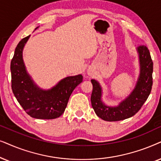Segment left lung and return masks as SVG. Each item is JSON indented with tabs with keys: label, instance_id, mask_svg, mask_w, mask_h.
<instances>
[{
	"label": "left lung",
	"instance_id": "1",
	"mask_svg": "<svg viewBox=\"0 0 161 161\" xmlns=\"http://www.w3.org/2000/svg\"><path fill=\"white\" fill-rule=\"evenodd\" d=\"M138 54L140 72L134 89L116 106H109L103 102L102 87L96 79H91L93 92L91 104L96 114L107 121H117L129 119L138 112L149 97L153 86V62L147 46L136 48Z\"/></svg>",
	"mask_w": 161,
	"mask_h": 161
}]
</instances>
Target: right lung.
Returning a JSON list of instances; mask_svg holds the SVG:
<instances>
[{
    "label": "right lung",
    "mask_w": 161,
    "mask_h": 161,
    "mask_svg": "<svg viewBox=\"0 0 161 161\" xmlns=\"http://www.w3.org/2000/svg\"><path fill=\"white\" fill-rule=\"evenodd\" d=\"M38 29L37 27L35 30ZM30 36L19 42L11 61L12 89L19 104L34 119H53L60 116L67 107L72 92L82 82V74L67 76L50 89L38 86L27 72L23 51Z\"/></svg>",
    "instance_id": "right-lung-1"
}]
</instances>
